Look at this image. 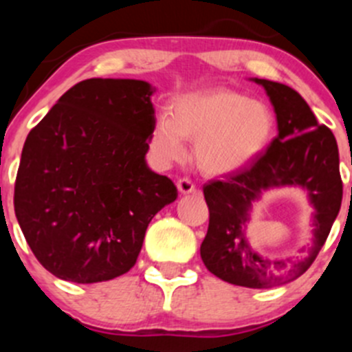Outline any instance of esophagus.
<instances>
[{"instance_id": "34e87169", "label": "esophagus", "mask_w": 352, "mask_h": 352, "mask_svg": "<svg viewBox=\"0 0 352 352\" xmlns=\"http://www.w3.org/2000/svg\"><path fill=\"white\" fill-rule=\"evenodd\" d=\"M177 189H179L180 194H192V192H196V190H197L196 184H194L192 180L186 179V177H184V179L177 180Z\"/></svg>"}]
</instances>
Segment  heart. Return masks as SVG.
Returning a JSON list of instances; mask_svg holds the SVG:
<instances>
[{
  "instance_id": "1",
  "label": "heart",
  "mask_w": 352,
  "mask_h": 352,
  "mask_svg": "<svg viewBox=\"0 0 352 352\" xmlns=\"http://www.w3.org/2000/svg\"><path fill=\"white\" fill-rule=\"evenodd\" d=\"M276 117L265 104L218 87L182 95L172 116L162 113L150 136L156 162L170 163L196 141L194 158L208 175H226L250 165L274 138Z\"/></svg>"
}]
</instances>
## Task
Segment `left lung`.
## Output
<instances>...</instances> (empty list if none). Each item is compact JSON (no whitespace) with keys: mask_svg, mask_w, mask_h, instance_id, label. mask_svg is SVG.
I'll use <instances>...</instances> for the list:
<instances>
[{"mask_svg":"<svg viewBox=\"0 0 352 352\" xmlns=\"http://www.w3.org/2000/svg\"><path fill=\"white\" fill-rule=\"evenodd\" d=\"M278 119L279 134L248 168L202 187L209 226L201 258L216 278L245 287H274L300 278L317 258L342 202L339 150L332 131L318 124L300 94L286 85L258 80ZM298 185L309 190L316 215V242L301 261H272L257 256L244 240L251 204L265 190Z\"/></svg>","mask_w":352,"mask_h":352,"instance_id":"8db88e82","label":"left lung"}]
</instances>
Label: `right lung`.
I'll use <instances>...</instances> for the list:
<instances>
[{
  "instance_id": "obj_1",
  "label": "right lung",
  "mask_w": 352,
  "mask_h": 352,
  "mask_svg": "<svg viewBox=\"0 0 352 352\" xmlns=\"http://www.w3.org/2000/svg\"><path fill=\"white\" fill-rule=\"evenodd\" d=\"M151 94L146 81L83 80L28 133L13 206L56 278L88 285L126 274L153 216L177 199L175 184L144 160Z\"/></svg>"
}]
</instances>
